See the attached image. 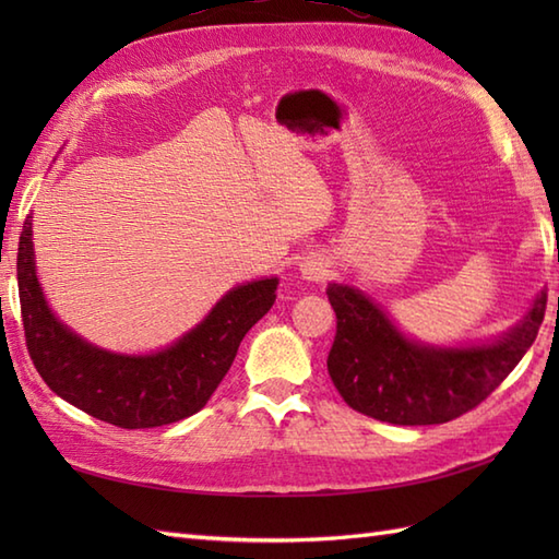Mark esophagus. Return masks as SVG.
<instances>
[{"instance_id":"esophagus-1","label":"esophagus","mask_w":559,"mask_h":559,"mask_svg":"<svg viewBox=\"0 0 559 559\" xmlns=\"http://www.w3.org/2000/svg\"><path fill=\"white\" fill-rule=\"evenodd\" d=\"M326 276V264L322 259H314V257H310L302 264V278H307V281H322Z\"/></svg>"}]
</instances>
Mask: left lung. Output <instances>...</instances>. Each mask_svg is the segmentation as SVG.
Returning a JSON list of instances; mask_svg holds the SVG:
<instances>
[{"instance_id": "obj_1", "label": "left lung", "mask_w": 559, "mask_h": 559, "mask_svg": "<svg viewBox=\"0 0 559 559\" xmlns=\"http://www.w3.org/2000/svg\"><path fill=\"white\" fill-rule=\"evenodd\" d=\"M326 295L336 312L331 382L353 411L394 425H439L476 408L533 346L548 302L540 290L526 317L490 343L439 348L401 334L358 288L329 283Z\"/></svg>"}]
</instances>
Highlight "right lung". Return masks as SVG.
I'll return each mask as SVG.
<instances>
[{"instance_id": "obj_1", "label": "right lung", "mask_w": 559, "mask_h": 559, "mask_svg": "<svg viewBox=\"0 0 559 559\" xmlns=\"http://www.w3.org/2000/svg\"><path fill=\"white\" fill-rule=\"evenodd\" d=\"M19 300L35 370L59 399L124 430L185 420L206 406L240 348L271 305L278 278L249 281L228 290L173 346L148 355L103 350L64 326L47 305L35 273L33 223L19 240Z\"/></svg>"}]
</instances>
